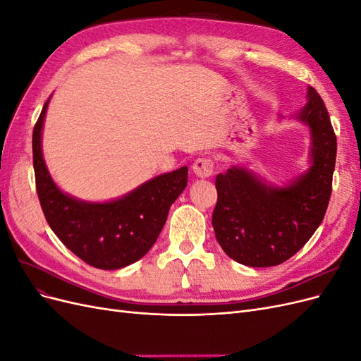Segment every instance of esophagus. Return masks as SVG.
<instances>
[{"mask_svg": "<svg viewBox=\"0 0 361 361\" xmlns=\"http://www.w3.org/2000/svg\"><path fill=\"white\" fill-rule=\"evenodd\" d=\"M192 171L195 176L202 179L209 178L214 174V161L211 158H199L192 164Z\"/></svg>", "mask_w": 361, "mask_h": 361, "instance_id": "1", "label": "esophagus"}]
</instances>
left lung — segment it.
<instances>
[{
	"label": "left lung",
	"instance_id": "left-lung-1",
	"mask_svg": "<svg viewBox=\"0 0 361 361\" xmlns=\"http://www.w3.org/2000/svg\"><path fill=\"white\" fill-rule=\"evenodd\" d=\"M310 129L309 170L286 187H272L239 166L218 174L212 226L224 253L239 264L280 265L309 241L324 220L331 195L337 141L322 97L307 89L297 114Z\"/></svg>",
	"mask_w": 361,
	"mask_h": 361
}]
</instances>
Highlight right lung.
Masks as SVG:
<instances>
[{
	"label": "right lung",
	"instance_id": "add662e5",
	"mask_svg": "<svg viewBox=\"0 0 361 361\" xmlns=\"http://www.w3.org/2000/svg\"><path fill=\"white\" fill-rule=\"evenodd\" d=\"M49 99L32 130V166L40 206L49 227L73 255L99 269H118L143 257L155 244L171 203L187 187L188 167L145 182L123 197L92 203L64 194L42 154V128Z\"/></svg>",
	"mask_w": 361,
	"mask_h": 361
}]
</instances>
